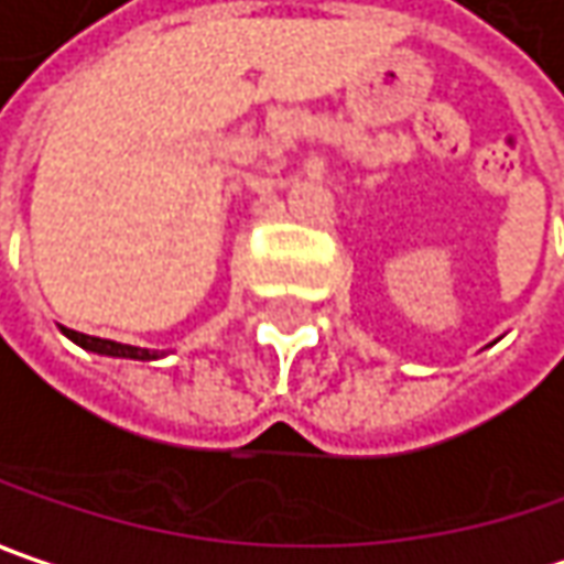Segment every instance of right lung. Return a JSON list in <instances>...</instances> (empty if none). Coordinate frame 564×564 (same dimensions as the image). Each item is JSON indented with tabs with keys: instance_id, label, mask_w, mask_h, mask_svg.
Segmentation results:
<instances>
[{
	"instance_id": "add662e5",
	"label": "right lung",
	"mask_w": 564,
	"mask_h": 564,
	"mask_svg": "<svg viewBox=\"0 0 564 564\" xmlns=\"http://www.w3.org/2000/svg\"><path fill=\"white\" fill-rule=\"evenodd\" d=\"M65 337H72L78 347H85L90 354H104V356H126V359H158V350H144V347H132V344H116V340H104V337H90V334H82V330L62 328Z\"/></svg>"
}]
</instances>
